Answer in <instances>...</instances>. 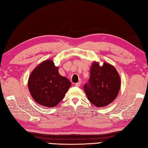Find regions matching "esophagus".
Listing matches in <instances>:
<instances>
[{
    "label": "esophagus",
    "mask_w": 148,
    "mask_h": 148,
    "mask_svg": "<svg viewBox=\"0 0 148 148\" xmlns=\"http://www.w3.org/2000/svg\"><path fill=\"white\" fill-rule=\"evenodd\" d=\"M81 82H78V83H77L75 84V86H77V87H79V86L81 85Z\"/></svg>",
    "instance_id": "34e87169"
}]
</instances>
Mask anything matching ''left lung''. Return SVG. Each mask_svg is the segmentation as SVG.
<instances>
[{
  "mask_svg": "<svg viewBox=\"0 0 148 148\" xmlns=\"http://www.w3.org/2000/svg\"><path fill=\"white\" fill-rule=\"evenodd\" d=\"M120 87V77L114 66L106 62L102 66L99 62L93 63L88 82L84 85L91 103L98 108L109 105L118 96Z\"/></svg>",
  "mask_w": 148,
  "mask_h": 148,
  "instance_id": "obj_1",
  "label": "left lung"
}]
</instances>
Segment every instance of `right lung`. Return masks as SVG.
<instances>
[{"instance_id": "right-lung-1", "label": "right lung", "mask_w": 148, "mask_h": 148, "mask_svg": "<svg viewBox=\"0 0 148 148\" xmlns=\"http://www.w3.org/2000/svg\"><path fill=\"white\" fill-rule=\"evenodd\" d=\"M71 83L62 76L51 60H47L34 69L28 81L29 92L39 104L54 108L64 98Z\"/></svg>"}]
</instances>
